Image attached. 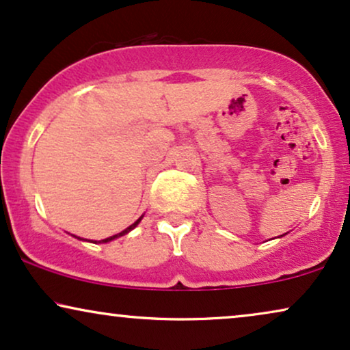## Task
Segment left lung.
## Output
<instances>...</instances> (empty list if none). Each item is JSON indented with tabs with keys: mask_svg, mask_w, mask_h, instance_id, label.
I'll list each match as a JSON object with an SVG mask.
<instances>
[{
	"mask_svg": "<svg viewBox=\"0 0 350 350\" xmlns=\"http://www.w3.org/2000/svg\"><path fill=\"white\" fill-rule=\"evenodd\" d=\"M282 236H284V234H282Z\"/></svg>",
	"mask_w": 350,
	"mask_h": 350,
	"instance_id": "left-lung-1",
	"label": "left lung"
}]
</instances>
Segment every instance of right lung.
I'll return each mask as SVG.
<instances>
[{"mask_svg": "<svg viewBox=\"0 0 350 350\" xmlns=\"http://www.w3.org/2000/svg\"><path fill=\"white\" fill-rule=\"evenodd\" d=\"M142 218H144V216H140V218L137 219L134 224H131L129 228H126V229H124V231H121V232H119V234H114V236H111V237H106V239H103V241H90V242H94V244H106V242H111V241H114V239H118V237H122V236H126L127 232H131L132 229L137 228V224H139L140 221H142ZM77 239H81V237H77ZM81 241H83V239H81Z\"/></svg>", "mask_w": 350, "mask_h": 350, "instance_id": "right-lung-1", "label": "right lung"}]
</instances>
